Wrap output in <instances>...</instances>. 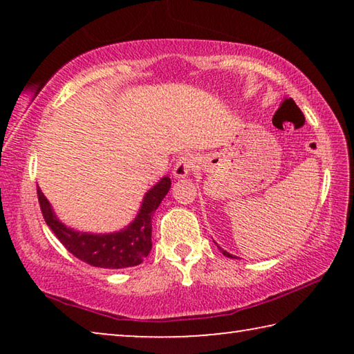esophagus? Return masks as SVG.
<instances>
[{"label":"esophagus","instance_id":"obj_1","mask_svg":"<svg viewBox=\"0 0 354 354\" xmlns=\"http://www.w3.org/2000/svg\"><path fill=\"white\" fill-rule=\"evenodd\" d=\"M196 162H198V159H196V156L194 153L183 154L181 158L176 160L175 169H173V176L179 179L190 175V171L195 170Z\"/></svg>","mask_w":354,"mask_h":354}]
</instances>
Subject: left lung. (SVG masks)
Returning a JSON list of instances; mask_svg holds the SVG:
<instances>
[{
    "instance_id": "8db88e82",
    "label": "left lung",
    "mask_w": 354,
    "mask_h": 354,
    "mask_svg": "<svg viewBox=\"0 0 354 354\" xmlns=\"http://www.w3.org/2000/svg\"><path fill=\"white\" fill-rule=\"evenodd\" d=\"M218 248H220V247H218ZM220 251H223V254H225L226 257H234V256L230 254V253H227V251H225V250H221V248H220Z\"/></svg>"
}]
</instances>
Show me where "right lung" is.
<instances>
[{
	"instance_id": "1",
	"label": "right lung",
	"mask_w": 354,
	"mask_h": 354,
	"mask_svg": "<svg viewBox=\"0 0 354 354\" xmlns=\"http://www.w3.org/2000/svg\"><path fill=\"white\" fill-rule=\"evenodd\" d=\"M170 178H162L143 198L140 212L127 230L112 234H86L64 226L56 218L50 203L37 187L40 211L46 225L71 254L82 262L101 268H127L142 263L151 251V217L167 192Z\"/></svg>"
}]
</instances>
